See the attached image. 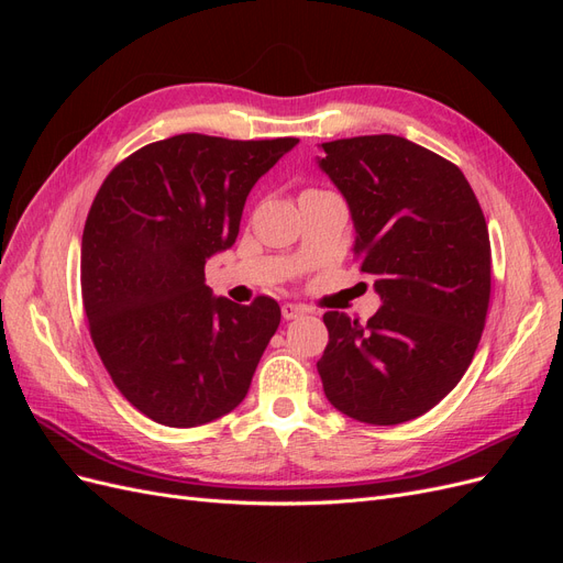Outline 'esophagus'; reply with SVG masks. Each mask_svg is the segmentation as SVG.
<instances>
[{
  "label": "esophagus",
  "mask_w": 563,
  "mask_h": 563,
  "mask_svg": "<svg viewBox=\"0 0 563 563\" xmlns=\"http://www.w3.org/2000/svg\"><path fill=\"white\" fill-rule=\"evenodd\" d=\"M305 310L300 308V305H294V302H286L284 308H282V314H284V319H296V317H300Z\"/></svg>",
  "instance_id": "obj_1"
}]
</instances>
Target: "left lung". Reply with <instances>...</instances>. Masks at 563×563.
Returning <instances> with one entry per match:
<instances>
[{
    "instance_id": "left-lung-1",
    "label": "left lung",
    "mask_w": 563,
    "mask_h": 563,
    "mask_svg": "<svg viewBox=\"0 0 563 563\" xmlns=\"http://www.w3.org/2000/svg\"><path fill=\"white\" fill-rule=\"evenodd\" d=\"M319 150V168L350 207L352 251L383 300L366 323L323 314V395L360 422L413 420L460 383L479 345L490 298L482 207L455 164L401 135Z\"/></svg>"
}]
</instances>
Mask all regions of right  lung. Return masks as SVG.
<instances>
[{
	"label": "right lung",
	"mask_w": 563,
	"mask_h": 563,
	"mask_svg": "<svg viewBox=\"0 0 563 563\" xmlns=\"http://www.w3.org/2000/svg\"><path fill=\"white\" fill-rule=\"evenodd\" d=\"M298 139L180 133L114 166L81 234V298L117 389L166 428H197L246 397L282 310L236 305L203 279L240 234L251 187Z\"/></svg>",
	"instance_id": "add662e5"
}]
</instances>
